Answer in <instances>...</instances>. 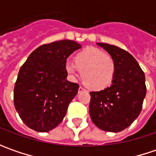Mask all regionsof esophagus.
<instances>
[{
	"mask_svg": "<svg viewBox=\"0 0 156 156\" xmlns=\"http://www.w3.org/2000/svg\"><path fill=\"white\" fill-rule=\"evenodd\" d=\"M84 90H85V89H84L83 87H79V89H78V92H79V93H81V92H82V91H84Z\"/></svg>",
	"mask_w": 156,
	"mask_h": 156,
	"instance_id": "34e87169",
	"label": "esophagus"
}]
</instances>
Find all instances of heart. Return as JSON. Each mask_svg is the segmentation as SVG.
<instances>
[{
    "mask_svg": "<svg viewBox=\"0 0 156 156\" xmlns=\"http://www.w3.org/2000/svg\"><path fill=\"white\" fill-rule=\"evenodd\" d=\"M65 70L71 78L81 73L83 83L89 89L101 91L113 83L116 73V63L113 57L101 49L87 47L78 52L74 63H67Z\"/></svg>",
    "mask_w": 156,
    "mask_h": 156,
    "instance_id": "b5f03b06",
    "label": "heart"
}]
</instances>
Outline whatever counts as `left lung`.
<instances>
[{"label": "left lung", "instance_id": "obj_1", "mask_svg": "<svg viewBox=\"0 0 156 156\" xmlns=\"http://www.w3.org/2000/svg\"><path fill=\"white\" fill-rule=\"evenodd\" d=\"M96 44L115 59L116 73L110 87L90 92V117L100 129L121 132L130 126L141 113L147 92L145 75L129 52L107 43Z\"/></svg>", "mask_w": 156, "mask_h": 156}]
</instances>
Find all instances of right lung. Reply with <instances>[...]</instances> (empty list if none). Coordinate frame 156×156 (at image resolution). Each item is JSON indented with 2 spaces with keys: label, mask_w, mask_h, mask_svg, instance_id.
Listing matches in <instances>:
<instances>
[{
  "label": "right lung",
  "mask_w": 156,
  "mask_h": 156,
  "mask_svg": "<svg viewBox=\"0 0 156 156\" xmlns=\"http://www.w3.org/2000/svg\"><path fill=\"white\" fill-rule=\"evenodd\" d=\"M81 46L62 40L40 46L20 69L14 104L22 122L37 132H48L62 122L79 85L69 81L67 58Z\"/></svg>",
  "instance_id": "add662e5"
}]
</instances>
